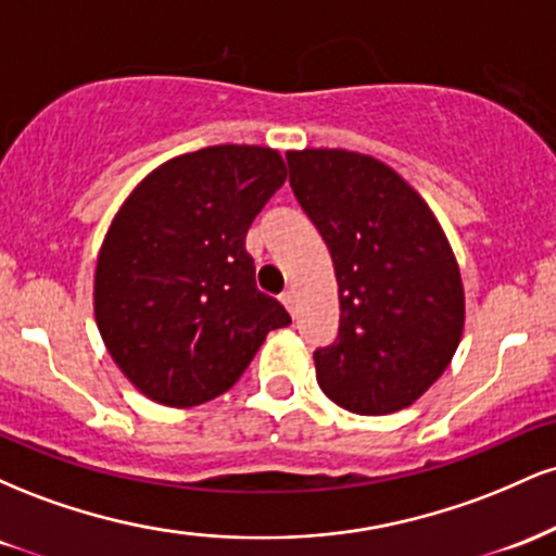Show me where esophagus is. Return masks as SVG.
Segmentation results:
<instances>
[{
    "instance_id": "34e87169",
    "label": "esophagus",
    "mask_w": 556,
    "mask_h": 556,
    "mask_svg": "<svg viewBox=\"0 0 556 556\" xmlns=\"http://www.w3.org/2000/svg\"><path fill=\"white\" fill-rule=\"evenodd\" d=\"M279 300H282L285 308L290 311V316H295V292L287 290V292H282V298H279Z\"/></svg>"
}]
</instances>
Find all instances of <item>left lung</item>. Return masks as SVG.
<instances>
[{
	"label": "left lung",
	"instance_id": "1",
	"mask_svg": "<svg viewBox=\"0 0 556 556\" xmlns=\"http://www.w3.org/2000/svg\"><path fill=\"white\" fill-rule=\"evenodd\" d=\"M290 185L334 264L340 329L316 379L358 416L413 405L450 366L465 327L455 253L429 203L379 159L287 151Z\"/></svg>",
	"mask_w": 556,
	"mask_h": 556
}]
</instances>
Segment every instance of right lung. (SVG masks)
I'll return each instance as SVG.
<instances>
[{"instance_id": "right-lung-1", "label": "right lung", "mask_w": 556, "mask_h": 556, "mask_svg": "<svg viewBox=\"0 0 556 556\" xmlns=\"http://www.w3.org/2000/svg\"><path fill=\"white\" fill-rule=\"evenodd\" d=\"M287 167L264 146H208L146 175L114 214L93 277L112 361L146 397L193 407L227 392L290 314L256 290L248 227Z\"/></svg>"}]
</instances>
